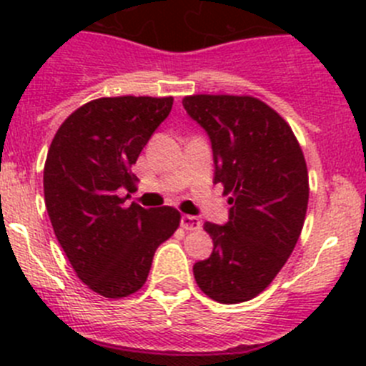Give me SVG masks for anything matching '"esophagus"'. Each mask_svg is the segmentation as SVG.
Masks as SVG:
<instances>
[{"label": "esophagus", "mask_w": 366, "mask_h": 366, "mask_svg": "<svg viewBox=\"0 0 366 366\" xmlns=\"http://www.w3.org/2000/svg\"><path fill=\"white\" fill-rule=\"evenodd\" d=\"M182 227L187 231H195L201 227V222H199L197 217L194 215H183L182 217Z\"/></svg>", "instance_id": "esophagus-1"}]
</instances>
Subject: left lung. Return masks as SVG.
I'll return each instance as SVG.
<instances>
[{
  "instance_id": "left-lung-1",
  "label": "left lung",
  "mask_w": 366,
  "mask_h": 366,
  "mask_svg": "<svg viewBox=\"0 0 366 366\" xmlns=\"http://www.w3.org/2000/svg\"><path fill=\"white\" fill-rule=\"evenodd\" d=\"M183 107L209 137L213 183L231 195L229 220L204 224L213 251L195 263L194 277L213 301H251L301 237L310 197L305 154L288 122L252 96L195 94Z\"/></svg>"
}]
</instances>
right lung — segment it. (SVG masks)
<instances>
[{"instance_id":"right-lung-1","label":"right lung","mask_w":366,"mask_h":366,"mask_svg":"<svg viewBox=\"0 0 366 366\" xmlns=\"http://www.w3.org/2000/svg\"><path fill=\"white\" fill-rule=\"evenodd\" d=\"M172 97H99L59 128L44 165V199L59 244L76 276L92 292L121 299L144 287L154 251L178 229L172 206L124 204L132 172Z\"/></svg>"}]
</instances>
